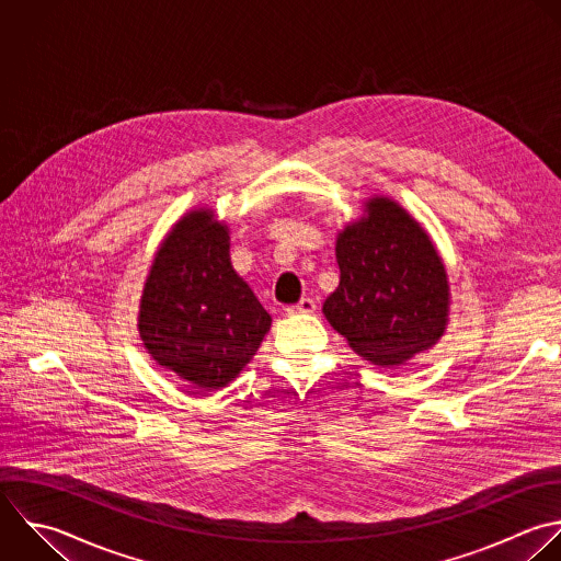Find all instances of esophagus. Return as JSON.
Returning <instances> with one entry per match:
<instances>
[{"instance_id":"esophagus-1","label":"esophagus","mask_w":561,"mask_h":561,"mask_svg":"<svg viewBox=\"0 0 561 561\" xmlns=\"http://www.w3.org/2000/svg\"><path fill=\"white\" fill-rule=\"evenodd\" d=\"M316 300L313 298H300L296 305L287 307V313L289 316H298V313H313L316 311Z\"/></svg>"}]
</instances>
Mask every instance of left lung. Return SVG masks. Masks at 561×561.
<instances>
[{
	"instance_id": "1",
	"label": "left lung",
	"mask_w": 561,
	"mask_h": 561,
	"mask_svg": "<svg viewBox=\"0 0 561 561\" xmlns=\"http://www.w3.org/2000/svg\"><path fill=\"white\" fill-rule=\"evenodd\" d=\"M335 254L340 285L322 311L357 355L394 368L436 344L449 302L445 267L401 206L370 199L368 217L340 234Z\"/></svg>"
}]
</instances>
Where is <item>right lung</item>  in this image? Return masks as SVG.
I'll list each match as a JSON object with an SVG mask.
<instances>
[{"label": "right lung", "mask_w": 561, "mask_h": 561, "mask_svg": "<svg viewBox=\"0 0 561 561\" xmlns=\"http://www.w3.org/2000/svg\"><path fill=\"white\" fill-rule=\"evenodd\" d=\"M272 318L228 254V228L186 215L162 243L145 285L140 337L160 366L202 392L224 388L252 359Z\"/></svg>", "instance_id": "add662e5"}]
</instances>
